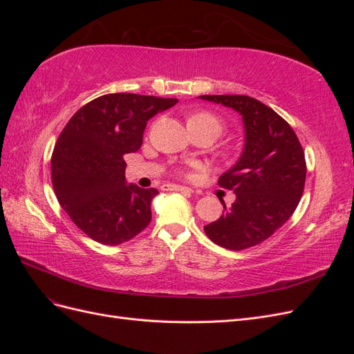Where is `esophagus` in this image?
Returning <instances> with one entry per match:
<instances>
[{"label":"esophagus","mask_w":354,"mask_h":354,"mask_svg":"<svg viewBox=\"0 0 354 354\" xmlns=\"http://www.w3.org/2000/svg\"><path fill=\"white\" fill-rule=\"evenodd\" d=\"M164 189H165V190L180 192V194H187V195L194 194V190H192V189H189V187H186V186H180V185H165Z\"/></svg>","instance_id":"1"}]
</instances>
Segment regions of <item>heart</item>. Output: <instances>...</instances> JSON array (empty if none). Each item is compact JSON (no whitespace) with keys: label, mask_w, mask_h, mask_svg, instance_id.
I'll use <instances>...</instances> for the list:
<instances>
[{"label":"heart","mask_w":354,"mask_h":354,"mask_svg":"<svg viewBox=\"0 0 354 354\" xmlns=\"http://www.w3.org/2000/svg\"><path fill=\"white\" fill-rule=\"evenodd\" d=\"M187 125L209 128V130H212L217 136L221 133V128H223L220 118L212 115L211 112H196L194 115H190L187 118Z\"/></svg>","instance_id":"heart-1"}]
</instances>
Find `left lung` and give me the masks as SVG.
I'll list each match as a JSON object with an SVG mask.
<instances>
[{"label":"left lung","instance_id":"1","mask_svg":"<svg viewBox=\"0 0 354 354\" xmlns=\"http://www.w3.org/2000/svg\"><path fill=\"white\" fill-rule=\"evenodd\" d=\"M242 116L245 143L232 168L218 185L233 190L230 208L207 224V236L223 248L245 250L270 238L292 216L306 183L303 147L282 116L250 95H199Z\"/></svg>","mask_w":354,"mask_h":354}]
</instances>
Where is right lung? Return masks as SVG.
<instances>
[{
	"mask_svg": "<svg viewBox=\"0 0 354 354\" xmlns=\"http://www.w3.org/2000/svg\"><path fill=\"white\" fill-rule=\"evenodd\" d=\"M177 99L104 94L75 113L51 156L55 194L71 220L103 245H120L151 223L156 189L127 183L124 155L143 143L147 121Z\"/></svg>",
	"mask_w": 354,
	"mask_h": 354,
	"instance_id": "obj_1",
	"label": "right lung"
}]
</instances>
